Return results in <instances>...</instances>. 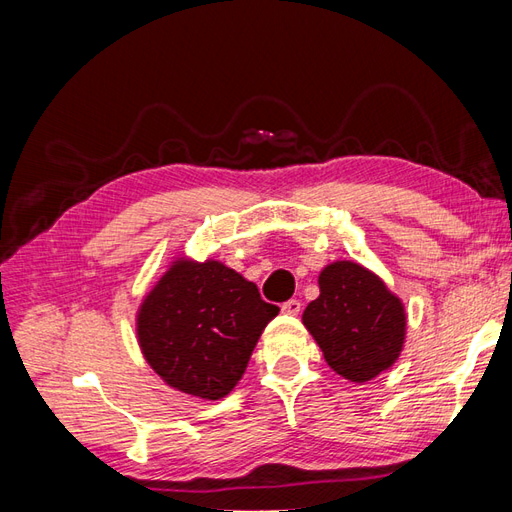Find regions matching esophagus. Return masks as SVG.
Wrapping results in <instances>:
<instances>
[{
	"label": "esophagus",
	"mask_w": 512,
	"mask_h": 512,
	"mask_svg": "<svg viewBox=\"0 0 512 512\" xmlns=\"http://www.w3.org/2000/svg\"><path fill=\"white\" fill-rule=\"evenodd\" d=\"M299 312H301V301L297 299H290L282 305V314L286 316H299Z\"/></svg>",
	"instance_id": "esophagus-1"
}]
</instances>
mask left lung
<instances>
[{
    "instance_id": "8db88e82",
    "label": "left lung",
    "mask_w": 512,
    "mask_h": 512,
    "mask_svg": "<svg viewBox=\"0 0 512 512\" xmlns=\"http://www.w3.org/2000/svg\"><path fill=\"white\" fill-rule=\"evenodd\" d=\"M320 297L303 312L305 329L324 361L350 382H367L389 369L406 342V309L376 273L337 260L318 275Z\"/></svg>"
}]
</instances>
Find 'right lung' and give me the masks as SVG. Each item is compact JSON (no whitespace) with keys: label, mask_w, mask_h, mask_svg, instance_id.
Listing matches in <instances>:
<instances>
[{"label":"right lung","mask_w":512,"mask_h":512,"mask_svg":"<svg viewBox=\"0 0 512 512\" xmlns=\"http://www.w3.org/2000/svg\"><path fill=\"white\" fill-rule=\"evenodd\" d=\"M277 314L235 269L183 256L138 307V346L168 386L215 401L235 389Z\"/></svg>","instance_id":"1"}]
</instances>
